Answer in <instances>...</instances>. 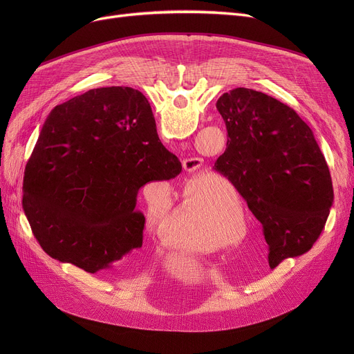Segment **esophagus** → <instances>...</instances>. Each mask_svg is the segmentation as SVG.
I'll return each instance as SVG.
<instances>
[{"mask_svg":"<svg viewBox=\"0 0 354 354\" xmlns=\"http://www.w3.org/2000/svg\"><path fill=\"white\" fill-rule=\"evenodd\" d=\"M202 163H203L202 158H187V159H183V169L192 174L199 169Z\"/></svg>","mask_w":354,"mask_h":354,"instance_id":"34e87169","label":"esophagus"}]
</instances>
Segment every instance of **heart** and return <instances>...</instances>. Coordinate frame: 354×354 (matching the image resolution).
<instances>
[{
    "mask_svg": "<svg viewBox=\"0 0 354 354\" xmlns=\"http://www.w3.org/2000/svg\"><path fill=\"white\" fill-rule=\"evenodd\" d=\"M147 225L165 241H171L175 232L178 248L205 254L243 236L247 219L239 202L230 201L212 185H188L179 219L171 194H166L149 202Z\"/></svg>",
    "mask_w": 354,
    "mask_h": 354,
    "instance_id": "heart-1",
    "label": "heart"
}]
</instances>
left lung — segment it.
<instances>
[{
  "instance_id": "obj_1",
  "label": "left lung",
  "mask_w": 354,
  "mask_h": 354,
  "mask_svg": "<svg viewBox=\"0 0 354 354\" xmlns=\"http://www.w3.org/2000/svg\"><path fill=\"white\" fill-rule=\"evenodd\" d=\"M216 109L228 140L214 169L263 224L270 267L306 254L319 239L334 198L313 130L287 104L250 88L224 93Z\"/></svg>"
}]
</instances>
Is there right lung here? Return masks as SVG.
<instances>
[{
  "instance_id": "add662e5",
  "label": "right lung",
  "mask_w": 354,
  "mask_h": 354,
  "mask_svg": "<svg viewBox=\"0 0 354 354\" xmlns=\"http://www.w3.org/2000/svg\"><path fill=\"white\" fill-rule=\"evenodd\" d=\"M180 171L139 90L93 88L47 116L26 166L23 209L44 252L95 274L142 247L139 189Z\"/></svg>"
}]
</instances>
